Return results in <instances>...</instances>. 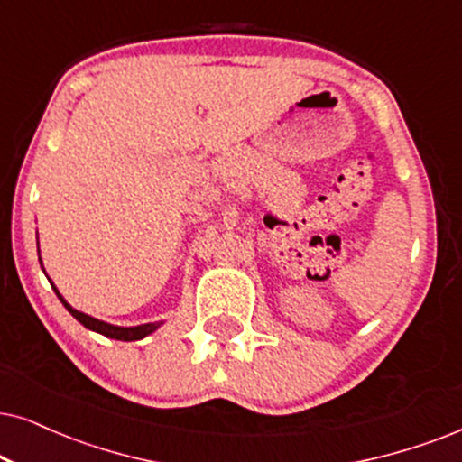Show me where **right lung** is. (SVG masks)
Wrapping results in <instances>:
<instances>
[{
    "label": "right lung",
    "mask_w": 462,
    "mask_h": 462,
    "mask_svg": "<svg viewBox=\"0 0 462 462\" xmlns=\"http://www.w3.org/2000/svg\"><path fill=\"white\" fill-rule=\"evenodd\" d=\"M38 251H40V247H38ZM40 266H42V258H40ZM42 271H44V268H42ZM44 274H46V273H44ZM49 282H51V279H49ZM51 285H52V290H55L57 299H60V300L63 302V307H66L68 311L72 313L74 318L79 319V322L85 326V328H89V330H93V332H100V335L108 337V338H116V341H140V338L149 337L151 332H155V330L160 328V326L163 324V322H149V324H140V326H115V324L102 322V319L91 318V315H87V313H83V311H79V309H74V307L69 305V302L60 294V290L55 288V283L51 282Z\"/></svg>",
    "instance_id": "obj_1"
}]
</instances>
